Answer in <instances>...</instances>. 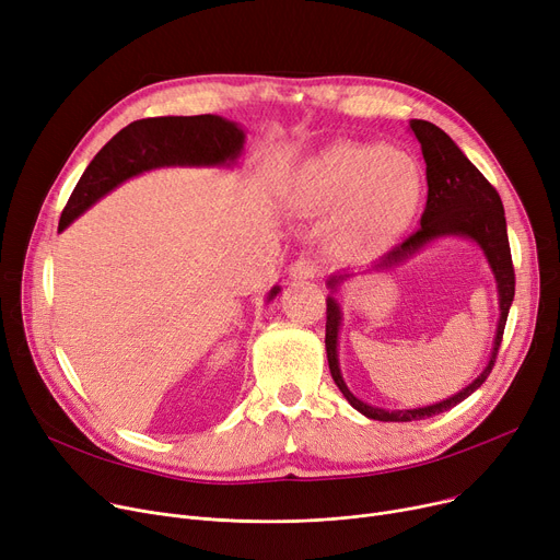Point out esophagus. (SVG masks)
<instances>
[{
	"label": "esophagus",
	"mask_w": 560,
	"mask_h": 560,
	"mask_svg": "<svg viewBox=\"0 0 560 560\" xmlns=\"http://www.w3.org/2000/svg\"><path fill=\"white\" fill-rule=\"evenodd\" d=\"M315 272H317L315 262H313V260H306V258H300V260H295V262H290V268H288V277H290L292 281L313 279Z\"/></svg>",
	"instance_id": "34e87169"
}]
</instances>
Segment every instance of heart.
Segmentation results:
<instances>
[{
    "label": "heart",
    "instance_id": "b5f03b06",
    "mask_svg": "<svg viewBox=\"0 0 560 560\" xmlns=\"http://www.w3.org/2000/svg\"><path fill=\"white\" fill-rule=\"evenodd\" d=\"M420 161L384 142H334L304 159L285 184L295 209L325 215L327 245L340 258H370L395 247L424 209Z\"/></svg>",
    "mask_w": 560,
    "mask_h": 560
}]
</instances>
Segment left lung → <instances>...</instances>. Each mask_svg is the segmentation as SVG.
<instances>
[{"label":"left lung","instance_id":"1","mask_svg":"<svg viewBox=\"0 0 560 560\" xmlns=\"http://www.w3.org/2000/svg\"><path fill=\"white\" fill-rule=\"evenodd\" d=\"M408 129L413 131L418 142L422 144V156L427 163V209L422 213V229L416 231L410 238H406L401 245L390 249L388 254L381 256L378 260L363 265V268L354 270H340L334 272L327 279V361L336 386L345 395V399L354 406L359 413H363L370 420L378 422H413L445 413V410L454 408L463 399H467L475 390L481 388L483 381L488 378L499 345H502L506 317L515 298V272L511 260V247H509V233H506V215L504 203L499 199L497 190L488 184L486 176L469 163V159L460 152V147L435 125L427 120H410ZM445 237H465L475 242L487 256L489 267L498 283V299L500 300V319L498 331L491 350V359L482 374L456 396L419 407L418 409H381L372 407L359 400L343 384L337 361V336L341 324V310L339 308V295L347 280L359 273L368 271H385L397 264H402L408 257L419 253L424 246Z\"/></svg>","mask_w":560,"mask_h":560}]
</instances>
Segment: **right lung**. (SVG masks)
<instances>
[{
    "mask_svg": "<svg viewBox=\"0 0 560 560\" xmlns=\"http://www.w3.org/2000/svg\"><path fill=\"white\" fill-rule=\"evenodd\" d=\"M245 129L220 115L147 117L115 133L81 174L58 231H66L93 203L138 174L161 167H233L245 147ZM281 285H272V302Z\"/></svg>",
    "mask_w": 560,
    "mask_h": 560,
    "instance_id": "obj_1",
    "label": "right lung"
}]
</instances>
